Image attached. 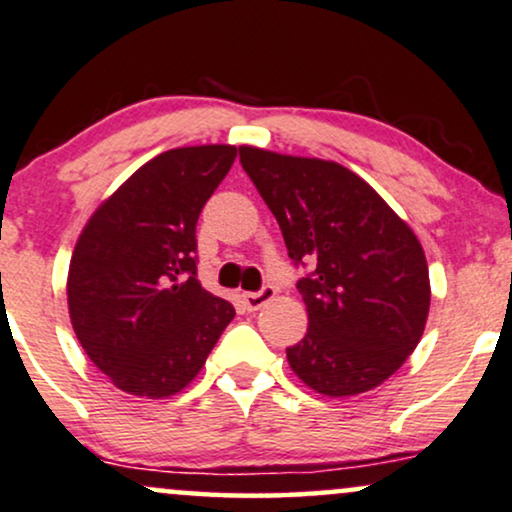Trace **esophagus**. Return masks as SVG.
<instances>
[{
  "label": "esophagus",
  "mask_w": 512,
  "mask_h": 512,
  "mask_svg": "<svg viewBox=\"0 0 512 512\" xmlns=\"http://www.w3.org/2000/svg\"><path fill=\"white\" fill-rule=\"evenodd\" d=\"M274 298H276L274 286H264L262 291H257V293H243V303L250 312H257L262 305H267L269 300H274Z\"/></svg>",
  "instance_id": "obj_1"
}]
</instances>
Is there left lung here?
Returning <instances> with one entry per match:
<instances>
[{
  "label": "left lung",
  "mask_w": 512,
  "mask_h": 512,
  "mask_svg": "<svg viewBox=\"0 0 512 512\" xmlns=\"http://www.w3.org/2000/svg\"><path fill=\"white\" fill-rule=\"evenodd\" d=\"M240 164L279 221L307 334L288 365L329 398L377 389L417 348L429 315L427 257L415 233L365 178L317 157L240 145Z\"/></svg>",
  "instance_id": "8db88e82"
}]
</instances>
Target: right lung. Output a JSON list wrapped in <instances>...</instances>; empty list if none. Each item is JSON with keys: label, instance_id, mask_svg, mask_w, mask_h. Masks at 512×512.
Wrapping results in <instances>:
<instances>
[{"label": "right lung", "instance_id": "obj_1", "mask_svg": "<svg viewBox=\"0 0 512 512\" xmlns=\"http://www.w3.org/2000/svg\"><path fill=\"white\" fill-rule=\"evenodd\" d=\"M236 147L162 152L121 183L80 231L66 300L78 343L116 389L169 398L200 374L236 317L197 281L195 226Z\"/></svg>", "mask_w": 512, "mask_h": 512}]
</instances>
